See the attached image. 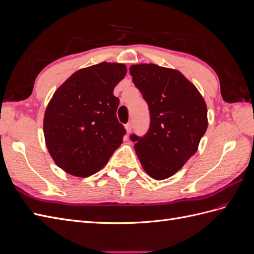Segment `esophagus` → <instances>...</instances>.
Here are the masks:
<instances>
[{"label":"esophagus","mask_w":254,"mask_h":254,"mask_svg":"<svg viewBox=\"0 0 254 254\" xmlns=\"http://www.w3.org/2000/svg\"><path fill=\"white\" fill-rule=\"evenodd\" d=\"M125 129H126L127 134H128L130 131H131V130H132V124H131V123H128V124H126V125H125Z\"/></svg>","instance_id":"1"}]
</instances>
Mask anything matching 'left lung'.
<instances>
[{
    "label": "left lung",
    "instance_id": "left-lung-1",
    "mask_svg": "<svg viewBox=\"0 0 254 254\" xmlns=\"http://www.w3.org/2000/svg\"><path fill=\"white\" fill-rule=\"evenodd\" d=\"M129 71L150 113L148 132L130 139L144 171L164 180L197 151L207 128L206 104L194 84L174 68L140 64Z\"/></svg>",
    "mask_w": 254,
    "mask_h": 254
}]
</instances>
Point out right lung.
I'll return each mask as SVG.
<instances>
[{
  "instance_id": "1",
  "label": "right lung",
  "mask_w": 254,
  "mask_h": 254,
  "mask_svg": "<svg viewBox=\"0 0 254 254\" xmlns=\"http://www.w3.org/2000/svg\"><path fill=\"white\" fill-rule=\"evenodd\" d=\"M123 64L102 63L80 68L54 93L43 119L45 144L54 162L72 176L89 177L108 163L126 130L113 95L125 77Z\"/></svg>"
}]
</instances>
